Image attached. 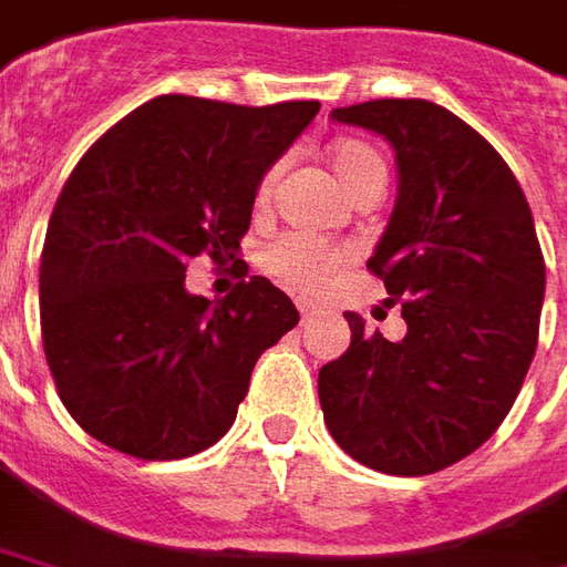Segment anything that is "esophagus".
<instances>
[{"label":"esophagus","mask_w":567,"mask_h":567,"mask_svg":"<svg viewBox=\"0 0 567 567\" xmlns=\"http://www.w3.org/2000/svg\"><path fill=\"white\" fill-rule=\"evenodd\" d=\"M296 309H299V315H302V321H309L311 315L318 311V306H315L311 299H296Z\"/></svg>","instance_id":"esophagus-1"}]
</instances>
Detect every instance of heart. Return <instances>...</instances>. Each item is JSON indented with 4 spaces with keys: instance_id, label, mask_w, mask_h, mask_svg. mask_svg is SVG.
Segmentation results:
<instances>
[{
    "instance_id": "obj_1",
    "label": "heart",
    "mask_w": 567,
    "mask_h": 567,
    "mask_svg": "<svg viewBox=\"0 0 567 567\" xmlns=\"http://www.w3.org/2000/svg\"><path fill=\"white\" fill-rule=\"evenodd\" d=\"M333 168L340 184L346 186V193H359L362 186L383 184L386 168L383 158L371 146H364L359 140H346L337 143L333 152ZM277 181V168H271L261 184H258V203H265L271 196ZM349 261V249L328 243V239L315 237V234H287V237L275 239L265 252H261V268L271 277H277L280 284H287L292 290L315 292L321 287H328L330 277L337 275Z\"/></svg>"
}]
</instances>
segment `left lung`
<instances>
[{"label":"left lung","instance_id":"1","mask_svg":"<svg viewBox=\"0 0 567 567\" xmlns=\"http://www.w3.org/2000/svg\"><path fill=\"white\" fill-rule=\"evenodd\" d=\"M333 121L381 133L399 196L368 271L402 306L405 337L368 333L318 374L330 436L368 468L421 477L484 446L537 352L546 265L503 155L427 99H374Z\"/></svg>","mask_w":567,"mask_h":567}]
</instances>
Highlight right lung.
Masks as SVG:
<instances>
[{"label":"right lung","instance_id":"add662e5","mask_svg":"<svg viewBox=\"0 0 567 567\" xmlns=\"http://www.w3.org/2000/svg\"><path fill=\"white\" fill-rule=\"evenodd\" d=\"M321 102L155 96L71 171L40 258V324L64 409L112 450L168 462L218 443L258 355L299 324L268 277L221 302L186 261H237L258 184Z\"/></svg>","mask_w":567,"mask_h":567}]
</instances>
